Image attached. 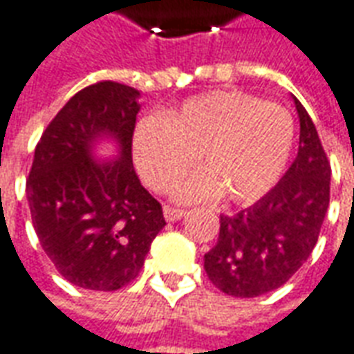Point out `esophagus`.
<instances>
[{"mask_svg": "<svg viewBox=\"0 0 354 354\" xmlns=\"http://www.w3.org/2000/svg\"><path fill=\"white\" fill-rule=\"evenodd\" d=\"M164 217L165 221H179V219H183L185 217V212L183 209H179V207H171V205H164Z\"/></svg>", "mask_w": 354, "mask_h": 354, "instance_id": "obj_1", "label": "esophagus"}]
</instances>
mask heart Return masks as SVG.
Here are the masks:
<instances>
[{
	"label": "heart",
	"mask_w": 354,
	"mask_h": 354,
	"mask_svg": "<svg viewBox=\"0 0 354 354\" xmlns=\"http://www.w3.org/2000/svg\"><path fill=\"white\" fill-rule=\"evenodd\" d=\"M295 141L292 114L278 104L242 91H207L190 97L167 116H145L131 137L133 164L152 190L165 192L183 179L173 196L179 202L253 204L286 171Z\"/></svg>",
	"instance_id": "obj_1"
}]
</instances>
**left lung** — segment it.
<instances>
[{
  "mask_svg": "<svg viewBox=\"0 0 354 354\" xmlns=\"http://www.w3.org/2000/svg\"><path fill=\"white\" fill-rule=\"evenodd\" d=\"M299 116L297 156L265 196L236 215H221L217 244L204 255L215 288L257 297L286 284L309 259L330 204L332 169L317 127L292 95Z\"/></svg>",
  "mask_w": 354,
  "mask_h": 354,
  "instance_id": "8db88e82",
  "label": "left lung"
}]
</instances>
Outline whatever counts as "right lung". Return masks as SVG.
I'll return each instance as SVG.
<instances>
[{
	"label": "right lung",
	"instance_id": "add662e5",
	"mask_svg": "<svg viewBox=\"0 0 354 354\" xmlns=\"http://www.w3.org/2000/svg\"><path fill=\"white\" fill-rule=\"evenodd\" d=\"M141 93L116 82L89 85L53 118L26 181L39 244L70 284L114 292L145 265L165 227L162 205L133 169L131 137ZM102 142L112 160H99Z\"/></svg>",
	"mask_w": 354,
	"mask_h": 354
}]
</instances>
